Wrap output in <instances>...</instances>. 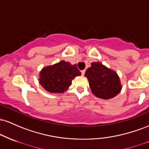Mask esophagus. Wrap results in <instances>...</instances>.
<instances>
[{
    "mask_svg": "<svg viewBox=\"0 0 149 149\" xmlns=\"http://www.w3.org/2000/svg\"><path fill=\"white\" fill-rule=\"evenodd\" d=\"M85 70H83V71H81V74L82 76H84L85 75Z\"/></svg>",
    "mask_w": 149,
    "mask_h": 149,
    "instance_id": "esophagus-1",
    "label": "esophagus"
}]
</instances>
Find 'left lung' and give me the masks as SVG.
<instances>
[{
    "label": "left lung",
    "mask_w": 149,
    "mask_h": 149,
    "mask_svg": "<svg viewBox=\"0 0 149 149\" xmlns=\"http://www.w3.org/2000/svg\"><path fill=\"white\" fill-rule=\"evenodd\" d=\"M92 94L102 100L115 97L122 90L118 73L99 61L91 63V66L85 71Z\"/></svg>",
    "instance_id": "left-lung-1"
}]
</instances>
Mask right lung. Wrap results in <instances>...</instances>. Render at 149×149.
<instances>
[{
    "label": "right lung",
    "mask_w": 149,
    "mask_h": 149,
    "mask_svg": "<svg viewBox=\"0 0 149 149\" xmlns=\"http://www.w3.org/2000/svg\"><path fill=\"white\" fill-rule=\"evenodd\" d=\"M81 73L76 64L61 60L53 65L43 67L39 73V83L46 91L63 93L72 84V80Z\"/></svg>",
    "instance_id": "1"
}]
</instances>
